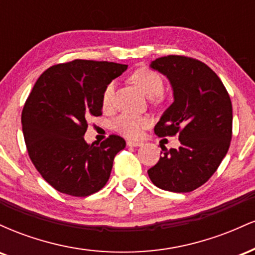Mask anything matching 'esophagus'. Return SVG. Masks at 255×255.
<instances>
[{"label":"esophagus","instance_id":"esophagus-1","mask_svg":"<svg viewBox=\"0 0 255 255\" xmlns=\"http://www.w3.org/2000/svg\"><path fill=\"white\" fill-rule=\"evenodd\" d=\"M142 142L140 141H131V140H129V141H127V146H130V147H137V146H141Z\"/></svg>","mask_w":255,"mask_h":255}]
</instances>
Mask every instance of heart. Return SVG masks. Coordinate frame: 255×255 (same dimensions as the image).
<instances>
[{
	"mask_svg": "<svg viewBox=\"0 0 255 255\" xmlns=\"http://www.w3.org/2000/svg\"><path fill=\"white\" fill-rule=\"evenodd\" d=\"M131 81L141 90L147 97H158L163 92V80L156 72L148 68H140L131 74ZM115 84L110 83L104 89L102 96V103L104 108H110L113 104ZM150 125V119L144 115H131V114H121L114 121V129L118 130L122 135L136 139L140 136L144 128Z\"/></svg>",
	"mask_w": 255,
	"mask_h": 255,
	"instance_id": "b5f03b06",
	"label": "heart"
}]
</instances>
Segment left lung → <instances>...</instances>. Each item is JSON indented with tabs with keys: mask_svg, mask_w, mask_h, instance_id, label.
<instances>
[{
	"mask_svg": "<svg viewBox=\"0 0 255 255\" xmlns=\"http://www.w3.org/2000/svg\"><path fill=\"white\" fill-rule=\"evenodd\" d=\"M150 68L169 80L174 102L154 126L158 136L178 134L180 147L164 152L147 174L158 188L175 193L197 189L215 174L230 146L233 107L223 83L206 64L170 55Z\"/></svg>",
	"mask_w": 255,
	"mask_h": 255,
	"instance_id": "1",
	"label": "left lung"
}]
</instances>
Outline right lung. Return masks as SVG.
Returning a JSON list of instances; mask_svg holds the SVG:
<instances>
[{
  "label": "right lung",
  "instance_id": "right-lung-1",
  "mask_svg": "<svg viewBox=\"0 0 255 255\" xmlns=\"http://www.w3.org/2000/svg\"><path fill=\"white\" fill-rule=\"evenodd\" d=\"M127 64L74 60L52 66L38 78L21 114L28 156L44 180L72 197L98 192L110 177L114 158L126 147L119 135L90 145L87 120L102 115L108 84Z\"/></svg>",
  "mask_w": 255,
  "mask_h": 255
}]
</instances>
